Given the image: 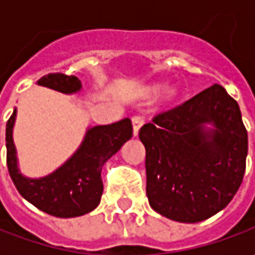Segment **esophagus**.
I'll list each match as a JSON object with an SVG mask.
<instances>
[{
	"label": "esophagus",
	"mask_w": 255,
	"mask_h": 255,
	"mask_svg": "<svg viewBox=\"0 0 255 255\" xmlns=\"http://www.w3.org/2000/svg\"><path fill=\"white\" fill-rule=\"evenodd\" d=\"M144 123V119L142 116H133L132 118V125H133V134L137 136L139 134V129L142 128V125Z\"/></svg>",
	"instance_id": "34e87169"
}]
</instances>
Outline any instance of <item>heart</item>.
I'll return each mask as SVG.
<instances>
[{
  "mask_svg": "<svg viewBox=\"0 0 255 255\" xmlns=\"http://www.w3.org/2000/svg\"><path fill=\"white\" fill-rule=\"evenodd\" d=\"M170 95H174V91H170Z\"/></svg>",
  "mask_w": 255,
  "mask_h": 255,
  "instance_id": "b5f03b06",
  "label": "heart"
}]
</instances>
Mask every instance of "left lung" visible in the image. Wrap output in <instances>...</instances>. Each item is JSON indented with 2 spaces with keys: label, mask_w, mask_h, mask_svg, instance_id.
<instances>
[{
  "label": "left lung",
  "mask_w": 255,
  "mask_h": 255,
  "mask_svg": "<svg viewBox=\"0 0 255 255\" xmlns=\"http://www.w3.org/2000/svg\"><path fill=\"white\" fill-rule=\"evenodd\" d=\"M139 137L146 149L149 204L164 217L206 220L239 190L249 136L239 103L220 85L156 115L140 128Z\"/></svg>",
  "instance_id": "obj_1"
}]
</instances>
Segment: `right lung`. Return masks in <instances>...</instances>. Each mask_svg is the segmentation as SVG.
<instances>
[{
    "instance_id": "add662e5",
    "label": "right lung",
    "mask_w": 255,
    "mask_h": 255,
    "mask_svg": "<svg viewBox=\"0 0 255 255\" xmlns=\"http://www.w3.org/2000/svg\"><path fill=\"white\" fill-rule=\"evenodd\" d=\"M38 85L68 95L82 88L76 76L65 74L45 75ZM15 116L16 109L6 122L5 146L8 171L19 194L36 209L55 217H78L95 210L103 193L101 177L103 164L132 137L130 119L126 118L112 125L89 128L78 150L61 167L41 179H29L22 176L18 169L12 140Z\"/></svg>"
}]
</instances>
